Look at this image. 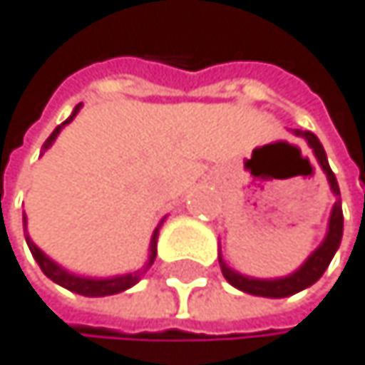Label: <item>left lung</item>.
I'll use <instances>...</instances> for the list:
<instances>
[{
    "label": "left lung",
    "instance_id": "left-lung-1",
    "mask_svg": "<svg viewBox=\"0 0 365 365\" xmlns=\"http://www.w3.org/2000/svg\"><path fill=\"white\" fill-rule=\"evenodd\" d=\"M294 133L308 140V145L312 147L319 165L324 167V171H326L332 194L339 196V182H336L334 173H332V169L328 165V155H326L324 147H321L319 138L312 131H301V129H294ZM341 236H344V212H341V200L336 198V202L332 207V214H330V220H328V232H326L324 243H321L308 256V261H305L297 272H292L289 277H283V279H252V277H243V274H238V272H234L225 261H222L220 254H218V263H220V269H222V277H225L234 287L243 289V292L254 294V297L283 299V297L297 294V292H301V289L310 287L312 283H317L321 277H324V272L328 269L334 252L339 250V245H341Z\"/></svg>",
    "mask_w": 365,
    "mask_h": 365
}]
</instances>
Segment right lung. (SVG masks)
<instances>
[{"label":"right lung","instance_id":"add662e5","mask_svg":"<svg viewBox=\"0 0 365 365\" xmlns=\"http://www.w3.org/2000/svg\"><path fill=\"white\" fill-rule=\"evenodd\" d=\"M80 106L82 104H78L76 109H73V113L68 115V120H64L60 127H57L51 135H48V140L44 143V149H48L53 143H55V138H57V133H60L66 124L78 115V111H80ZM24 227H26V216H24ZM158 230H160V225L155 227V232H153V236H151V245H149V261H147V267H151V263L155 261V243H158ZM26 243H29V247H31V254H33V259L37 261V265L41 267V272L51 279V281H55L57 285H62V287H66V289H71V292H76V294H82V297H109V294H118V292H124V289H129L131 285H135L138 281H140V272H131V274H120V277H111V279H88V277H78V274H71V272H66L64 267H60L55 261H51L48 256L41 252L31 238L26 236ZM145 267V269H147Z\"/></svg>","mask_w":365,"mask_h":365}]
</instances>
